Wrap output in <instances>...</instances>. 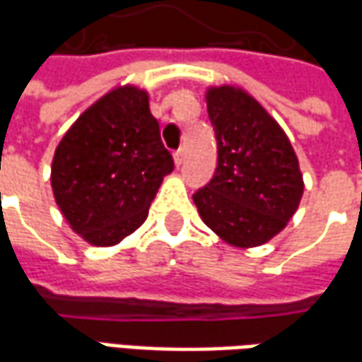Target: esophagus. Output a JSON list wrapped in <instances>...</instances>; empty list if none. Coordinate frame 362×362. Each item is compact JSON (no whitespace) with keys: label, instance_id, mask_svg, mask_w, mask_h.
<instances>
[{"label":"esophagus","instance_id":"obj_1","mask_svg":"<svg viewBox=\"0 0 362 362\" xmlns=\"http://www.w3.org/2000/svg\"><path fill=\"white\" fill-rule=\"evenodd\" d=\"M173 158H174V165H176V166H180L182 163H184V149L174 151Z\"/></svg>","mask_w":362,"mask_h":362}]
</instances>
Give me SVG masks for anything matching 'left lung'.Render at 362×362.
I'll return each instance as SVG.
<instances>
[{
  "mask_svg": "<svg viewBox=\"0 0 362 362\" xmlns=\"http://www.w3.org/2000/svg\"><path fill=\"white\" fill-rule=\"evenodd\" d=\"M205 103L217 168L194 204L221 240L256 248L279 235L298 209L304 192L298 158L283 127L240 87H209Z\"/></svg>",
  "mask_w": 362,
  "mask_h": 362,
  "instance_id": "1",
  "label": "left lung"
}]
</instances>
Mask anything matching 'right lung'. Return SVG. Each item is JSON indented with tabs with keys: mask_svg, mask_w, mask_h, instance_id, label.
<instances>
[{
	"mask_svg": "<svg viewBox=\"0 0 362 362\" xmlns=\"http://www.w3.org/2000/svg\"><path fill=\"white\" fill-rule=\"evenodd\" d=\"M173 168L149 93L119 85L90 104L62 137L50 184L71 230L106 248L141 227Z\"/></svg>",
	"mask_w": 362,
	"mask_h": 362,
	"instance_id": "obj_1",
	"label": "right lung"
}]
</instances>
